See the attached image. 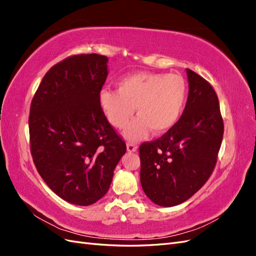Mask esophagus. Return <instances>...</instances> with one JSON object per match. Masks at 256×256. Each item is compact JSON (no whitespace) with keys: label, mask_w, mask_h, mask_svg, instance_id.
Instances as JSON below:
<instances>
[{"label":"esophagus","mask_w":256,"mask_h":256,"mask_svg":"<svg viewBox=\"0 0 256 256\" xmlns=\"http://www.w3.org/2000/svg\"><path fill=\"white\" fill-rule=\"evenodd\" d=\"M138 150V145L134 144V143H128L127 144V150L132 152H136Z\"/></svg>","instance_id":"obj_1"}]
</instances>
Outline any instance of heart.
Segmentation results:
<instances>
[{"instance_id":"heart-1","label":"heart","mask_w":256,"mask_h":256,"mask_svg":"<svg viewBox=\"0 0 256 256\" xmlns=\"http://www.w3.org/2000/svg\"><path fill=\"white\" fill-rule=\"evenodd\" d=\"M118 90L104 88L99 104L111 125L124 128L134 113L136 118L125 130L129 140H140L150 130L164 134L180 120L187 102L188 85L177 74L136 72L118 82Z\"/></svg>"}]
</instances>
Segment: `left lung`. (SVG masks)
<instances>
[{"label":"left lung","instance_id":"1","mask_svg":"<svg viewBox=\"0 0 256 256\" xmlns=\"http://www.w3.org/2000/svg\"><path fill=\"white\" fill-rule=\"evenodd\" d=\"M187 74L189 95L180 120L138 148L142 188L159 206L180 204L203 187L214 172L223 138L224 124L214 88L191 69Z\"/></svg>","mask_w":256,"mask_h":256}]
</instances>
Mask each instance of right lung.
<instances>
[{
	"mask_svg": "<svg viewBox=\"0 0 256 256\" xmlns=\"http://www.w3.org/2000/svg\"><path fill=\"white\" fill-rule=\"evenodd\" d=\"M108 58L76 54L44 74L30 108V150L44 182L67 202L88 206L110 188L127 147L99 104Z\"/></svg>",
	"mask_w": 256,
	"mask_h": 256,
	"instance_id": "1",
	"label": "right lung"
}]
</instances>
